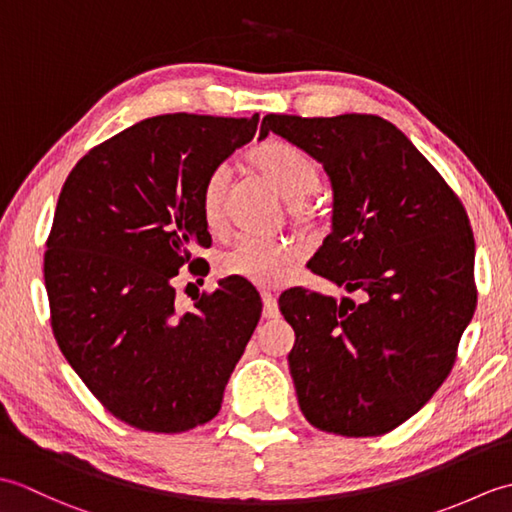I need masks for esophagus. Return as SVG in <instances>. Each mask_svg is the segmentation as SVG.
I'll list each match as a JSON object with an SVG mask.
<instances>
[{
  "label": "esophagus",
  "mask_w": 512,
  "mask_h": 512,
  "mask_svg": "<svg viewBox=\"0 0 512 512\" xmlns=\"http://www.w3.org/2000/svg\"><path fill=\"white\" fill-rule=\"evenodd\" d=\"M262 301H264V317L266 319H277L279 317V303H277V299L270 295V292H262Z\"/></svg>",
  "instance_id": "34e87169"
}]
</instances>
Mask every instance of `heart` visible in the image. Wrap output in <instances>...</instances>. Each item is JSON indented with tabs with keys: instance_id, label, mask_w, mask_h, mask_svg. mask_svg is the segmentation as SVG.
<instances>
[{
	"instance_id": "heart-1",
	"label": "heart",
	"mask_w": 512,
	"mask_h": 512,
	"mask_svg": "<svg viewBox=\"0 0 512 512\" xmlns=\"http://www.w3.org/2000/svg\"><path fill=\"white\" fill-rule=\"evenodd\" d=\"M248 167L259 173L266 182L290 200V213L299 224H308L317 211L306 202L310 193L317 191L321 182L319 165L306 151L295 145L270 140L255 147L248 154ZM228 176L226 169L217 167L204 178L200 189V213L209 231H220L224 226ZM292 262L288 244L268 237H242L222 259L226 275L246 279L250 284L270 288L284 281Z\"/></svg>"
}]
</instances>
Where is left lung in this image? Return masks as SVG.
I'll return each mask as SVG.
<instances>
[{"instance_id":"left-lung-1","label":"left lung","mask_w":512,"mask_h":512,"mask_svg":"<svg viewBox=\"0 0 512 512\" xmlns=\"http://www.w3.org/2000/svg\"><path fill=\"white\" fill-rule=\"evenodd\" d=\"M270 132L323 165L332 231L310 270L347 292L288 290V354L310 424L383 436L418 413L449 376L475 312V239L462 202L396 125L374 114H268Z\"/></svg>"}]
</instances>
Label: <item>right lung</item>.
Masks as SVG:
<instances>
[{"label": "right lung", "mask_w": 512, "mask_h": 512, "mask_svg": "<svg viewBox=\"0 0 512 512\" xmlns=\"http://www.w3.org/2000/svg\"><path fill=\"white\" fill-rule=\"evenodd\" d=\"M257 123L145 118L85 154L61 189L43 257L54 339L103 407L136 429L180 433L215 418L262 317L246 284L220 281L187 312L171 284L211 239L204 178Z\"/></svg>", "instance_id": "1"}]
</instances>
